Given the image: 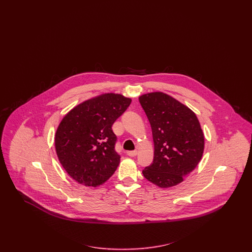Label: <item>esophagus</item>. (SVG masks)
Here are the masks:
<instances>
[{
    "label": "esophagus",
    "instance_id": "34e87169",
    "mask_svg": "<svg viewBox=\"0 0 252 252\" xmlns=\"http://www.w3.org/2000/svg\"><path fill=\"white\" fill-rule=\"evenodd\" d=\"M126 154H127L128 156H130V157H135L137 154V150H135V151H130V152H127Z\"/></svg>",
    "mask_w": 252,
    "mask_h": 252
}]
</instances>
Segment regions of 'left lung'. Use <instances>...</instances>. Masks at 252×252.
<instances>
[{
    "mask_svg": "<svg viewBox=\"0 0 252 252\" xmlns=\"http://www.w3.org/2000/svg\"><path fill=\"white\" fill-rule=\"evenodd\" d=\"M138 99L151 124L154 142L153 163L142 174L161 189L176 186L196 168L203 154L204 135L198 117L163 92L143 94Z\"/></svg>",
    "mask_w": 252,
    "mask_h": 252,
    "instance_id": "1",
    "label": "left lung"
}]
</instances>
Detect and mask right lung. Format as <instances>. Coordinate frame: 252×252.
Segmentation results:
<instances>
[{"instance_id": "obj_1", "label": "right lung", "mask_w": 252, "mask_h": 252, "mask_svg": "<svg viewBox=\"0 0 252 252\" xmlns=\"http://www.w3.org/2000/svg\"><path fill=\"white\" fill-rule=\"evenodd\" d=\"M131 99L104 93L87 99L63 116L55 137V151L62 166L77 183L96 188L114 175L120 162L115 152V120Z\"/></svg>"}]
</instances>
